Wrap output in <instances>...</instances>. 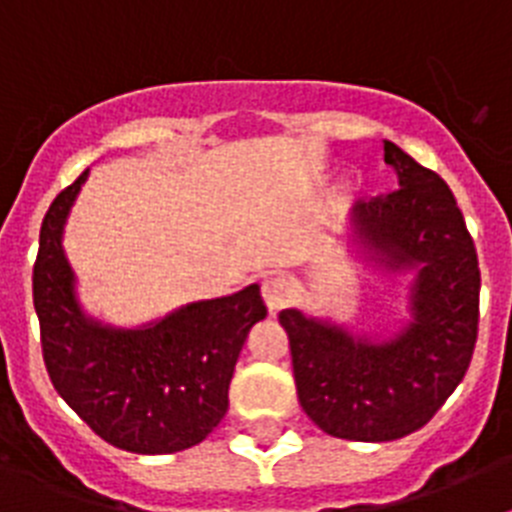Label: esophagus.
I'll use <instances>...</instances> for the list:
<instances>
[{
    "mask_svg": "<svg viewBox=\"0 0 512 512\" xmlns=\"http://www.w3.org/2000/svg\"><path fill=\"white\" fill-rule=\"evenodd\" d=\"M261 295H264L266 307L271 312L282 310L287 305V300L292 297V284L284 277H266L264 284H261Z\"/></svg>",
    "mask_w": 512,
    "mask_h": 512,
    "instance_id": "1",
    "label": "esophagus"
}]
</instances>
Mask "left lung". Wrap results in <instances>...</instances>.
<instances>
[{"instance_id": "8db88e82", "label": "left lung", "mask_w": 512, "mask_h": 512, "mask_svg": "<svg viewBox=\"0 0 512 512\" xmlns=\"http://www.w3.org/2000/svg\"><path fill=\"white\" fill-rule=\"evenodd\" d=\"M400 187L359 202L356 241L387 271H415L410 323L387 338L282 310L297 397L328 436L395 441L423 428L464 379L477 343L479 264L449 184L384 140Z\"/></svg>"}]
</instances>
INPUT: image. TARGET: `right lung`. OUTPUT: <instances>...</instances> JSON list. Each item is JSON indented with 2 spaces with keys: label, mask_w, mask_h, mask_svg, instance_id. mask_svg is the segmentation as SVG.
<instances>
[{
  "label": "right lung",
  "mask_w": 512,
  "mask_h": 512,
  "mask_svg": "<svg viewBox=\"0 0 512 512\" xmlns=\"http://www.w3.org/2000/svg\"><path fill=\"white\" fill-rule=\"evenodd\" d=\"M89 169L58 194L40 225L33 302L48 377L84 423L117 449L174 454L205 441L228 410L248 330L266 318L259 284L200 300L140 328L89 318L63 253V225Z\"/></svg>",
  "instance_id": "1"
}]
</instances>
